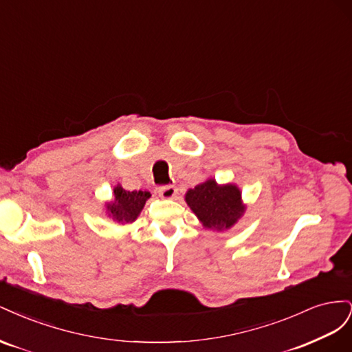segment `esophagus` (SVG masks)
I'll list each match as a JSON object with an SVG mask.
<instances>
[{"label":"esophagus","mask_w":352,"mask_h":352,"mask_svg":"<svg viewBox=\"0 0 352 352\" xmlns=\"http://www.w3.org/2000/svg\"><path fill=\"white\" fill-rule=\"evenodd\" d=\"M158 195L166 199H173L177 195V188L173 185H166L158 188Z\"/></svg>","instance_id":"1"}]
</instances>
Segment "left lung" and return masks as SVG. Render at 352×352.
I'll return each instance as SVG.
<instances>
[{
  "mask_svg": "<svg viewBox=\"0 0 352 352\" xmlns=\"http://www.w3.org/2000/svg\"><path fill=\"white\" fill-rule=\"evenodd\" d=\"M236 185H219L214 179L189 189L185 199L202 226L212 230H226L242 217L245 206Z\"/></svg>",
  "mask_w": 352,
  "mask_h": 352,
  "instance_id": "8db88e82",
  "label": "left lung"
}]
</instances>
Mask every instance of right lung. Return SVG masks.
<instances>
[{
    "label": "right lung",
    "mask_w": 352,
    "mask_h": 352,
    "mask_svg": "<svg viewBox=\"0 0 352 352\" xmlns=\"http://www.w3.org/2000/svg\"><path fill=\"white\" fill-rule=\"evenodd\" d=\"M151 197L148 190H126L120 185L114 188V199L107 202V212L117 223H132L141 214L146 199Z\"/></svg>",
    "instance_id": "add662e5"
}]
</instances>
